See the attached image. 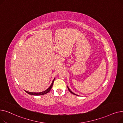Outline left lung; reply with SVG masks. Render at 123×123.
<instances>
[{
  "mask_svg": "<svg viewBox=\"0 0 123 123\" xmlns=\"http://www.w3.org/2000/svg\"><path fill=\"white\" fill-rule=\"evenodd\" d=\"M67 88H68V90L69 91V92L71 93H72V94H74V95H77V96H78V95H76V94H75V93H74L73 92H72L71 91V90H70V89L68 88V87L67 86Z\"/></svg>",
  "mask_w": 123,
  "mask_h": 123,
  "instance_id": "1",
  "label": "left lung"
}]
</instances>
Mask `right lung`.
Masks as SVG:
<instances>
[{
	"instance_id": "1",
	"label": "right lung",
	"mask_w": 123,
	"mask_h": 123,
	"mask_svg": "<svg viewBox=\"0 0 123 123\" xmlns=\"http://www.w3.org/2000/svg\"><path fill=\"white\" fill-rule=\"evenodd\" d=\"M54 80H55V78L54 79L53 81H52V83L51 85H50V86L47 89L45 90V91H43V92H39V93H35V92H28L27 91H25V92H26L27 93L30 94V95H35V96H39V95H43L44 94H46L47 93H48V92H50V91L51 90L52 87V86H53V83H54Z\"/></svg>"
}]
</instances>
